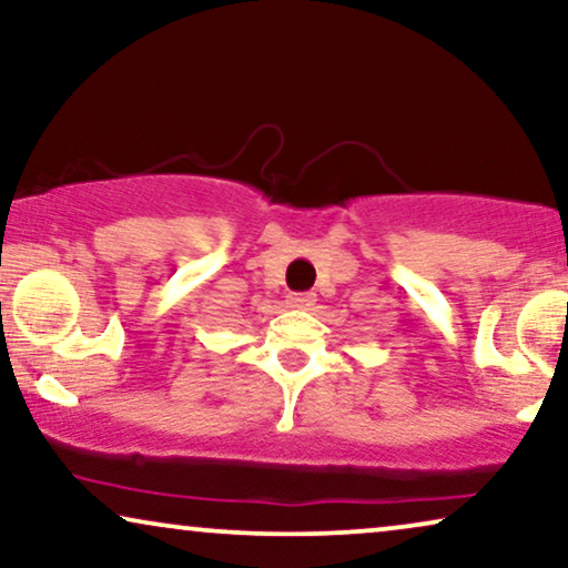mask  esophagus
I'll use <instances>...</instances> for the list:
<instances>
[{"mask_svg":"<svg viewBox=\"0 0 568 568\" xmlns=\"http://www.w3.org/2000/svg\"><path fill=\"white\" fill-rule=\"evenodd\" d=\"M286 305L294 307V310H310V307L315 305V294H310V292H305V294H290V297H286Z\"/></svg>","mask_w":568,"mask_h":568,"instance_id":"34e87169","label":"esophagus"}]
</instances>
